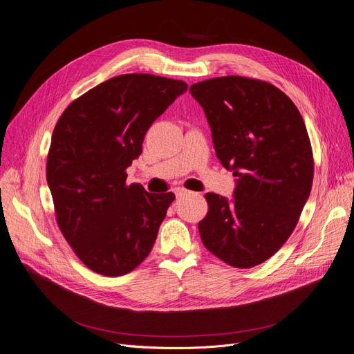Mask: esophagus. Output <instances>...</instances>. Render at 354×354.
<instances>
[{
	"instance_id": "1",
	"label": "esophagus",
	"mask_w": 354,
	"mask_h": 354,
	"mask_svg": "<svg viewBox=\"0 0 354 354\" xmlns=\"http://www.w3.org/2000/svg\"><path fill=\"white\" fill-rule=\"evenodd\" d=\"M187 193H190V192L186 190V189H183V187H176V189H174V194H176L177 197H181V196H185V194H187Z\"/></svg>"
}]
</instances>
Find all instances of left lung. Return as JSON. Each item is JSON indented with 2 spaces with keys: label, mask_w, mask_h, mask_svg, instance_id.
I'll return each instance as SVG.
<instances>
[{
  "label": "left lung",
  "mask_w": 354,
  "mask_h": 354,
  "mask_svg": "<svg viewBox=\"0 0 354 354\" xmlns=\"http://www.w3.org/2000/svg\"><path fill=\"white\" fill-rule=\"evenodd\" d=\"M221 164L234 173L232 199L206 193L203 245L232 267L270 259L298 223L314 178L305 122L290 98L264 81L219 77L193 84Z\"/></svg>",
  "instance_id": "8db88e82"
}]
</instances>
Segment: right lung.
<instances>
[{
    "label": "right lung",
    "mask_w": 354,
    "mask_h": 354,
    "mask_svg": "<svg viewBox=\"0 0 354 354\" xmlns=\"http://www.w3.org/2000/svg\"><path fill=\"white\" fill-rule=\"evenodd\" d=\"M186 91L185 81L119 75L71 103L55 126L46 180L56 221L98 274L129 273L153 247L176 196L128 186L126 169L142 152L149 126Z\"/></svg>",
    "instance_id": "obj_1"
}]
</instances>
